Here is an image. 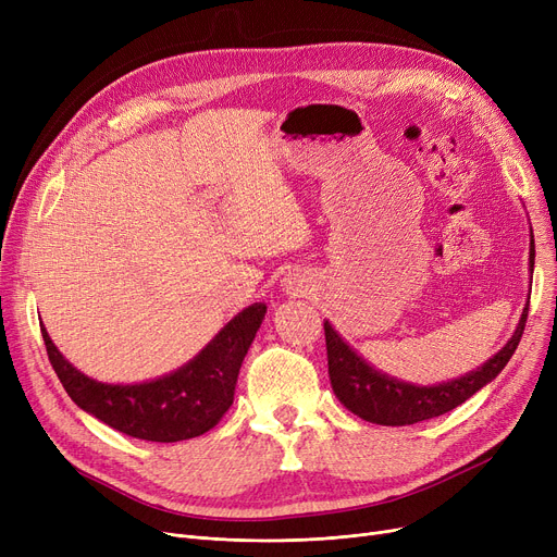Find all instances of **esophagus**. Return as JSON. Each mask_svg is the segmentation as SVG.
Wrapping results in <instances>:
<instances>
[{
	"mask_svg": "<svg viewBox=\"0 0 557 557\" xmlns=\"http://www.w3.org/2000/svg\"><path fill=\"white\" fill-rule=\"evenodd\" d=\"M298 286H300V284H298ZM296 290H298V288H296Z\"/></svg>",
	"mask_w": 557,
	"mask_h": 557,
	"instance_id": "34e87169",
	"label": "esophagus"
}]
</instances>
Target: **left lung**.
<instances>
[{
  "instance_id": "left-lung-1",
  "label": "left lung",
  "mask_w": 557,
  "mask_h": 557,
  "mask_svg": "<svg viewBox=\"0 0 557 557\" xmlns=\"http://www.w3.org/2000/svg\"><path fill=\"white\" fill-rule=\"evenodd\" d=\"M535 263V239L531 232V273ZM525 318H529V305L523 307L519 325L512 338L481 368L462 374L460 379L437 384V386H413L406 382H397L395 376L374 370L368 366L352 347H349L338 332L325 320V343H327V366L330 382L334 395L341 404L359 416L366 422L384 424V426H404L416 424L422 420H431L437 416L449 413L451 408L470 399L485 384L499 374L521 341Z\"/></svg>"
}]
</instances>
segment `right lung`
I'll return each mask as SVG.
<instances>
[{
  "mask_svg": "<svg viewBox=\"0 0 557 557\" xmlns=\"http://www.w3.org/2000/svg\"><path fill=\"white\" fill-rule=\"evenodd\" d=\"M263 313L267 305L261 302L244 309L181 370L133 386L101 384L85 376L58 352L45 325L40 330L51 368L85 413L139 441L181 443L208 433L232 406L239 368Z\"/></svg>",
  "mask_w": 557,
  "mask_h": 557,
  "instance_id": "add662e5",
  "label": "right lung"
}]
</instances>
